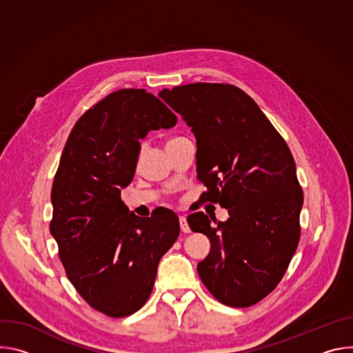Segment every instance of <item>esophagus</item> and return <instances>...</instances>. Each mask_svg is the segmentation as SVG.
I'll use <instances>...</instances> for the list:
<instances>
[{
  "instance_id": "obj_1",
  "label": "esophagus",
  "mask_w": 353,
  "mask_h": 353,
  "mask_svg": "<svg viewBox=\"0 0 353 353\" xmlns=\"http://www.w3.org/2000/svg\"><path fill=\"white\" fill-rule=\"evenodd\" d=\"M180 229H181V232H184V233H188V232H190V226H188L187 219H185L184 216H180Z\"/></svg>"
}]
</instances>
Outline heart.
I'll list each match as a JSON object with an SVG mask.
<instances>
[{
  "label": "heart",
  "mask_w": 353,
  "mask_h": 353,
  "mask_svg": "<svg viewBox=\"0 0 353 353\" xmlns=\"http://www.w3.org/2000/svg\"><path fill=\"white\" fill-rule=\"evenodd\" d=\"M181 139H185V138H170V139L166 142V146H169V145H172V143H174V142H179V141H181Z\"/></svg>",
  "instance_id": "obj_1"
}]
</instances>
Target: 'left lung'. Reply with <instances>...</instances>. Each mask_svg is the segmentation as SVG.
Instances as JSON below:
<instances>
[{"label": "left lung", "instance_id": "8db88e82", "mask_svg": "<svg viewBox=\"0 0 353 353\" xmlns=\"http://www.w3.org/2000/svg\"><path fill=\"white\" fill-rule=\"evenodd\" d=\"M159 97L195 135L204 201L229 214L215 228L203 212L187 218L211 241L198 275L221 303L256 305L282 279L300 237L303 191L290 150L254 100L233 85L188 83Z\"/></svg>", "mask_w": 353, "mask_h": 353}]
</instances>
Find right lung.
<instances>
[{
	"label": "right lung",
	"mask_w": 353,
	"mask_h": 353,
	"mask_svg": "<svg viewBox=\"0 0 353 353\" xmlns=\"http://www.w3.org/2000/svg\"><path fill=\"white\" fill-rule=\"evenodd\" d=\"M176 123L152 93L121 89L77 121L61 154L50 232L71 283L106 316L125 317L145 305L159 261L179 237L174 212L141 219L120 196L134 179L139 139Z\"/></svg>",
	"instance_id": "right-lung-1"
}]
</instances>
